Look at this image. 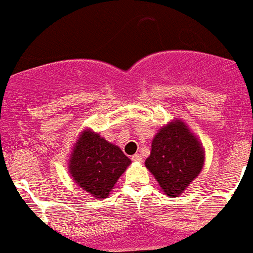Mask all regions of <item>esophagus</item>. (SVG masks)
I'll list each match as a JSON object with an SVG mask.
<instances>
[{
	"instance_id": "1",
	"label": "esophagus",
	"mask_w": 253,
	"mask_h": 253,
	"mask_svg": "<svg viewBox=\"0 0 253 253\" xmlns=\"http://www.w3.org/2000/svg\"><path fill=\"white\" fill-rule=\"evenodd\" d=\"M131 161H135V162H140L142 161V156L140 154H134V156H131Z\"/></svg>"
}]
</instances>
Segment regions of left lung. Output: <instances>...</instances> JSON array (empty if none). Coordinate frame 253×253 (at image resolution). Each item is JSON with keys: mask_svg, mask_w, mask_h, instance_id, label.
Returning <instances> with one entry per match:
<instances>
[{"mask_svg": "<svg viewBox=\"0 0 253 253\" xmlns=\"http://www.w3.org/2000/svg\"><path fill=\"white\" fill-rule=\"evenodd\" d=\"M204 152L199 140L180 120L163 126L152 142L146 166L171 198L180 195L200 173Z\"/></svg>", "mask_w": 253, "mask_h": 253, "instance_id": "8db88e82", "label": "left lung"}]
</instances>
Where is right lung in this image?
<instances>
[{
    "mask_svg": "<svg viewBox=\"0 0 253 253\" xmlns=\"http://www.w3.org/2000/svg\"><path fill=\"white\" fill-rule=\"evenodd\" d=\"M130 165L119 147L106 142L90 130L82 133L72 157L69 171L73 180L95 198H106L118 178Z\"/></svg>",
    "mask_w": 253,
    "mask_h": 253,
    "instance_id": "right-lung-1",
    "label": "right lung"
}]
</instances>
